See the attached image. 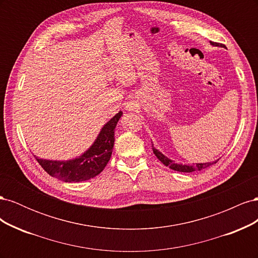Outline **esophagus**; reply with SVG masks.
<instances>
[{
  "label": "esophagus",
  "mask_w": 258,
  "mask_h": 258,
  "mask_svg": "<svg viewBox=\"0 0 258 258\" xmlns=\"http://www.w3.org/2000/svg\"><path fill=\"white\" fill-rule=\"evenodd\" d=\"M124 107H126L127 111H134L136 110V104L134 102H128Z\"/></svg>",
  "instance_id": "34e87169"
}]
</instances>
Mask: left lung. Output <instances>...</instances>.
<instances>
[{
    "instance_id": "8db88e82",
    "label": "left lung",
    "mask_w": 258,
    "mask_h": 258,
    "mask_svg": "<svg viewBox=\"0 0 258 258\" xmlns=\"http://www.w3.org/2000/svg\"><path fill=\"white\" fill-rule=\"evenodd\" d=\"M153 153L155 154L156 157H157L163 165L169 167L170 169H172L174 171H178V172H194V171H200L202 169H206L209 166L213 165L215 162H206V163H195L192 166H188V165H179V163H175L173 160L169 159L168 157H166L165 155L161 154L158 150H156L155 147H153Z\"/></svg>"
}]
</instances>
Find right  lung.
<instances>
[{"instance_id": "right-lung-1", "label": "right lung", "mask_w": 258, "mask_h": 258, "mask_svg": "<svg viewBox=\"0 0 258 258\" xmlns=\"http://www.w3.org/2000/svg\"><path fill=\"white\" fill-rule=\"evenodd\" d=\"M121 115L122 112L119 111L104 124L95 143L79 158L58 161L36 157L37 162L49 175L63 182L76 183L97 176L102 172L111 158L115 141L114 131Z\"/></svg>"}]
</instances>
